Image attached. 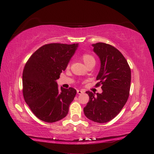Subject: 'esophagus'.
I'll return each mask as SVG.
<instances>
[{
    "instance_id": "esophagus-1",
    "label": "esophagus",
    "mask_w": 154,
    "mask_h": 154,
    "mask_svg": "<svg viewBox=\"0 0 154 154\" xmlns=\"http://www.w3.org/2000/svg\"><path fill=\"white\" fill-rule=\"evenodd\" d=\"M77 94H81L83 93H84V91H81V90H77Z\"/></svg>"
}]
</instances>
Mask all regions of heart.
Listing matches in <instances>:
<instances>
[{
  "mask_svg": "<svg viewBox=\"0 0 154 154\" xmlns=\"http://www.w3.org/2000/svg\"><path fill=\"white\" fill-rule=\"evenodd\" d=\"M81 59H82L84 63L85 64L86 66H89V65L95 63V59L92 55L87 53H84L81 55ZM67 67H69V64L67 65Z\"/></svg>",
  "mask_w": 154,
  "mask_h": 154,
  "instance_id": "heart-1",
  "label": "heart"
}]
</instances>
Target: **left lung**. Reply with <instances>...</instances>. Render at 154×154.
Wrapping results in <instances>:
<instances>
[{"instance_id": "left-lung-1", "label": "left lung", "mask_w": 154, "mask_h": 154, "mask_svg": "<svg viewBox=\"0 0 154 154\" xmlns=\"http://www.w3.org/2000/svg\"><path fill=\"white\" fill-rule=\"evenodd\" d=\"M93 50L100 60L101 66L95 87L101 86V94L86 91L89 100L84 108L87 119L105 123L116 116L125 105L130 94L131 70L122 53L110 44H93Z\"/></svg>"}]
</instances>
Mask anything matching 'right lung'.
I'll use <instances>...</instances> for the list:
<instances>
[{
    "label": "right lung",
    "mask_w": 154,
    "mask_h": 154,
    "mask_svg": "<svg viewBox=\"0 0 154 154\" xmlns=\"http://www.w3.org/2000/svg\"><path fill=\"white\" fill-rule=\"evenodd\" d=\"M77 46L78 44H45L26 63L22 74L23 96L32 112L44 122H55L66 116L76 95L73 88L60 89L56 80Z\"/></svg>",
    "instance_id": "right-lung-1"
}]
</instances>
